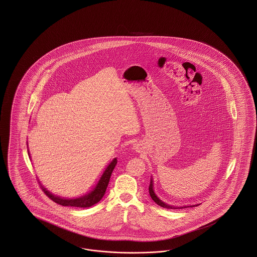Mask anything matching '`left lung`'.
<instances>
[{
    "instance_id": "obj_1",
    "label": "left lung",
    "mask_w": 257,
    "mask_h": 257,
    "mask_svg": "<svg viewBox=\"0 0 257 257\" xmlns=\"http://www.w3.org/2000/svg\"><path fill=\"white\" fill-rule=\"evenodd\" d=\"M149 195L151 196V198L155 201V203H157V204H158L159 206H161V207L167 208V209H182V208L197 206V204H196V205H191V206H182V207H178V206H171V205H169V204H167V203L163 202V201L160 199L159 197L156 196V194H155V192H154V190H153V180H152V178H151V180H150V185H149Z\"/></svg>"
}]
</instances>
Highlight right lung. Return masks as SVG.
I'll list each match as a JSON object with an SVG mask.
<instances>
[{"instance_id":"obj_1","label":"right lung","mask_w":257,"mask_h":257,"mask_svg":"<svg viewBox=\"0 0 257 257\" xmlns=\"http://www.w3.org/2000/svg\"><path fill=\"white\" fill-rule=\"evenodd\" d=\"M117 163L116 158L112 160L110 163V165L107 167V169L104 171V173L102 174L99 182H98L96 187L87 195L85 196H80L78 198H62L60 196H55L52 193H50L49 191H47L41 184L40 187L42 189V191L45 193V195L51 198L54 202L62 205V206H71V207H81L86 208L90 207L94 204H96L99 202L102 197L105 195L108 184L110 181V175L111 172L113 171L115 165ZM40 183V182H39Z\"/></svg>"}]
</instances>
